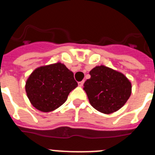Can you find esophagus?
<instances>
[{"mask_svg":"<svg viewBox=\"0 0 155 155\" xmlns=\"http://www.w3.org/2000/svg\"><path fill=\"white\" fill-rule=\"evenodd\" d=\"M83 84H84V81L78 82V86H79V87H82V86H83Z\"/></svg>","mask_w":155,"mask_h":155,"instance_id":"esophagus-1","label":"esophagus"}]
</instances>
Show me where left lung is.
<instances>
[{"label": "left lung", "mask_w": 155, "mask_h": 155, "mask_svg": "<svg viewBox=\"0 0 155 155\" xmlns=\"http://www.w3.org/2000/svg\"><path fill=\"white\" fill-rule=\"evenodd\" d=\"M89 74L91 78L84 82L83 88L93 108L110 114L125 105L132 85L124 74L104 65L97 66Z\"/></svg>", "instance_id": "8db88e82"}]
</instances>
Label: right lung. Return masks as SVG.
Masks as SVG:
<instances>
[{
    "label": "right lung",
    "instance_id": "right-lung-1",
    "mask_svg": "<svg viewBox=\"0 0 155 155\" xmlns=\"http://www.w3.org/2000/svg\"><path fill=\"white\" fill-rule=\"evenodd\" d=\"M77 86L73 72L57 62L34 70L26 81L25 91L35 109L49 113L62 105Z\"/></svg>",
    "mask_w": 155,
    "mask_h": 155
}]
</instances>
